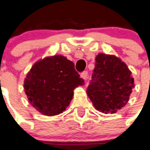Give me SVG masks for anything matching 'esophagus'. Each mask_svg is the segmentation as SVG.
<instances>
[{
  "instance_id": "1",
  "label": "esophagus",
  "mask_w": 150,
  "mask_h": 150,
  "mask_svg": "<svg viewBox=\"0 0 150 150\" xmlns=\"http://www.w3.org/2000/svg\"><path fill=\"white\" fill-rule=\"evenodd\" d=\"M88 71H83V72L81 73V78L84 79V80H86V79H88Z\"/></svg>"
}]
</instances>
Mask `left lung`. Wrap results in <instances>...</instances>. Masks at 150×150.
I'll use <instances>...</instances> for the list:
<instances>
[{"label": "left lung", "mask_w": 150, "mask_h": 150, "mask_svg": "<svg viewBox=\"0 0 150 150\" xmlns=\"http://www.w3.org/2000/svg\"><path fill=\"white\" fill-rule=\"evenodd\" d=\"M133 88L132 73L121 59L105 54L96 56L86 92L97 110L116 112L127 103Z\"/></svg>", "instance_id": "obj_1"}]
</instances>
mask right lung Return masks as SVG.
<instances>
[{"mask_svg":"<svg viewBox=\"0 0 150 150\" xmlns=\"http://www.w3.org/2000/svg\"><path fill=\"white\" fill-rule=\"evenodd\" d=\"M75 64L62 55L47 57L35 63L24 80L29 103L43 115L62 113L72 99L73 90L83 86Z\"/></svg>","mask_w":150,"mask_h":150,"instance_id":"1","label":"right lung"}]
</instances>
